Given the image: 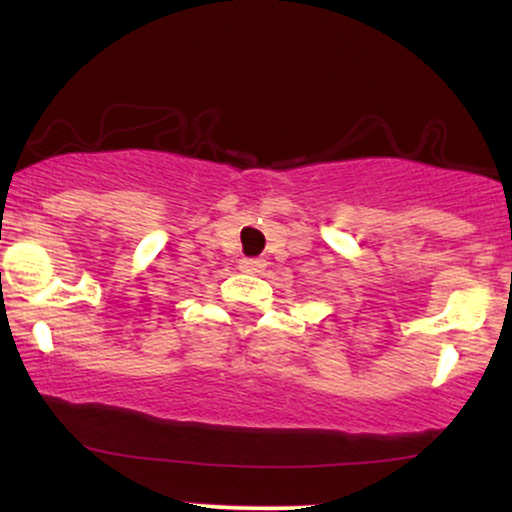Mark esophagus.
<instances>
[{
    "instance_id": "obj_1",
    "label": "esophagus",
    "mask_w": 512,
    "mask_h": 512,
    "mask_svg": "<svg viewBox=\"0 0 512 512\" xmlns=\"http://www.w3.org/2000/svg\"><path fill=\"white\" fill-rule=\"evenodd\" d=\"M264 267H267V262H264L262 257H243V260H240V269L248 274H260L264 272Z\"/></svg>"
}]
</instances>
